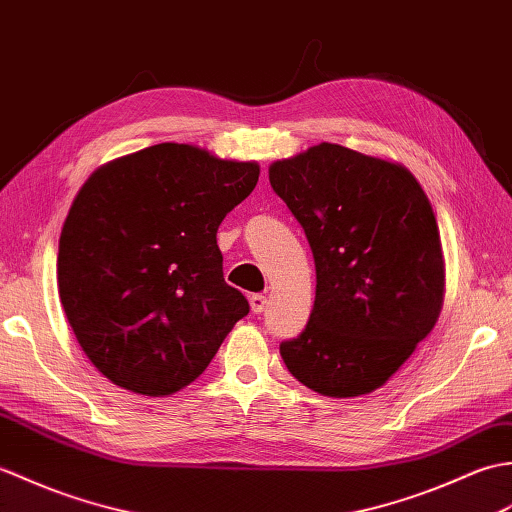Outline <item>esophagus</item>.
<instances>
[{
  "instance_id": "esophagus-1",
  "label": "esophagus",
  "mask_w": 512,
  "mask_h": 512,
  "mask_svg": "<svg viewBox=\"0 0 512 512\" xmlns=\"http://www.w3.org/2000/svg\"><path fill=\"white\" fill-rule=\"evenodd\" d=\"M249 306H252V313H263L265 306H267V298L263 293L249 295Z\"/></svg>"
}]
</instances>
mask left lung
<instances>
[{"mask_svg":"<svg viewBox=\"0 0 512 512\" xmlns=\"http://www.w3.org/2000/svg\"><path fill=\"white\" fill-rule=\"evenodd\" d=\"M309 238L315 304L280 344L289 372L333 399L370 394L412 357L445 302L431 203L403 164L322 142L269 166Z\"/></svg>","mask_w":512,"mask_h":512,"instance_id":"8db88e82","label":"left lung"}]
</instances>
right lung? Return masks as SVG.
I'll list each match as a JSON object with an SVG mask.
<instances>
[{"label": "right lung", "instance_id": "obj_1", "mask_svg": "<svg viewBox=\"0 0 512 512\" xmlns=\"http://www.w3.org/2000/svg\"><path fill=\"white\" fill-rule=\"evenodd\" d=\"M258 175V162L164 142L102 164L78 190L56 282L78 344L111 383L179 392L249 313L223 278L217 230Z\"/></svg>", "mask_w": 512, "mask_h": 512}]
</instances>
